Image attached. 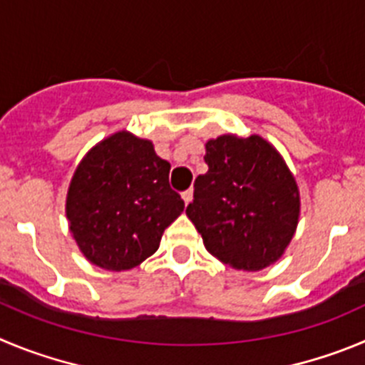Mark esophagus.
I'll use <instances>...</instances> for the list:
<instances>
[{
  "mask_svg": "<svg viewBox=\"0 0 365 365\" xmlns=\"http://www.w3.org/2000/svg\"><path fill=\"white\" fill-rule=\"evenodd\" d=\"M182 198H183V202H185V203H189L190 200H192V189H187V190H183V192H182Z\"/></svg>",
  "mask_w": 365,
  "mask_h": 365,
  "instance_id": "esophagus-1",
  "label": "esophagus"
}]
</instances>
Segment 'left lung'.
Wrapping results in <instances>:
<instances>
[{"mask_svg":"<svg viewBox=\"0 0 365 365\" xmlns=\"http://www.w3.org/2000/svg\"><path fill=\"white\" fill-rule=\"evenodd\" d=\"M207 173L195 180L187 216L212 256L260 271L284 255L297 231L300 196L280 154L264 138L223 134L205 143Z\"/></svg>","mask_w":365,"mask_h":365,"instance_id":"8db88e82","label":"left lung"}]
</instances>
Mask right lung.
<instances>
[{
    "label": "right lung",
    "instance_id": "1",
    "mask_svg": "<svg viewBox=\"0 0 365 365\" xmlns=\"http://www.w3.org/2000/svg\"><path fill=\"white\" fill-rule=\"evenodd\" d=\"M169 170L149 140L123 130L91 149L67 195L71 232L88 262L127 271L156 252L185 207L170 189Z\"/></svg>",
    "mask_w": 365,
    "mask_h": 365
}]
</instances>
